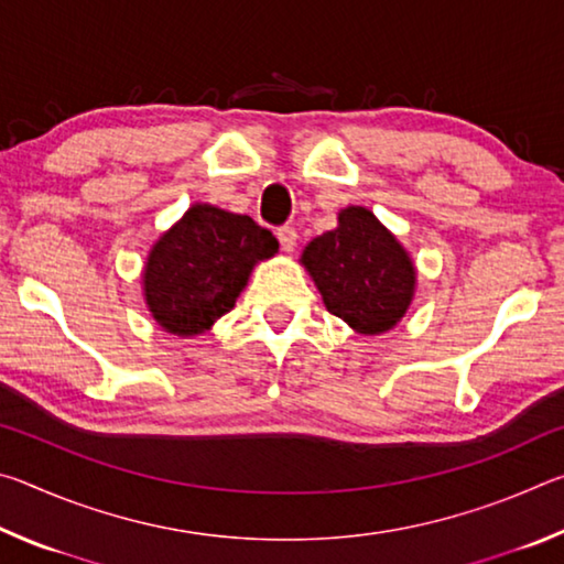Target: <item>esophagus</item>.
<instances>
[{
  "instance_id": "obj_1",
  "label": "esophagus",
  "mask_w": 564,
  "mask_h": 564,
  "mask_svg": "<svg viewBox=\"0 0 564 564\" xmlns=\"http://www.w3.org/2000/svg\"><path fill=\"white\" fill-rule=\"evenodd\" d=\"M275 236H279V243L283 251H289V253L295 248V241H299V234H295L293 226H281L279 231H275Z\"/></svg>"
}]
</instances>
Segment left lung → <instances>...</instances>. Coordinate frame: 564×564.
Returning a JSON list of instances; mask_svg holds the SVG:
<instances>
[{"label": "left lung", "mask_w": 564, "mask_h": 564, "mask_svg": "<svg viewBox=\"0 0 564 564\" xmlns=\"http://www.w3.org/2000/svg\"><path fill=\"white\" fill-rule=\"evenodd\" d=\"M303 265L326 308L366 336L390 330L413 299L415 269L405 248L362 206L338 216V228L305 246Z\"/></svg>", "instance_id": "8db88e82"}]
</instances>
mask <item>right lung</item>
<instances>
[{"mask_svg": "<svg viewBox=\"0 0 564 564\" xmlns=\"http://www.w3.org/2000/svg\"><path fill=\"white\" fill-rule=\"evenodd\" d=\"M275 251V236L251 216L196 204L149 256V308L169 333H204L234 308L256 261L271 259Z\"/></svg>", "mask_w": 564, "mask_h": 564, "instance_id": "add662e5", "label": "right lung"}]
</instances>
